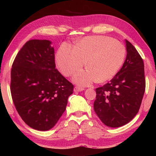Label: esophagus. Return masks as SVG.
<instances>
[{
    "label": "esophagus",
    "mask_w": 156,
    "mask_h": 156,
    "mask_svg": "<svg viewBox=\"0 0 156 156\" xmlns=\"http://www.w3.org/2000/svg\"><path fill=\"white\" fill-rule=\"evenodd\" d=\"M84 89L83 88V87H74V91H77V92L82 91H83Z\"/></svg>",
    "instance_id": "34e87169"
}]
</instances>
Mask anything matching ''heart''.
I'll return each instance as SVG.
<instances>
[{
  "instance_id": "heart-1",
  "label": "heart",
  "mask_w": 156,
  "mask_h": 156,
  "mask_svg": "<svg viewBox=\"0 0 156 156\" xmlns=\"http://www.w3.org/2000/svg\"><path fill=\"white\" fill-rule=\"evenodd\" d=\"M126 50L123 44L107 36L85 37L76 46L63 43L56 54V62L61 72L71 76L86 64L89 69L80 70L73 80L80 85H89L98 80L105 82L112 78L122 67Z\"/></svg>"
}]
</instances>
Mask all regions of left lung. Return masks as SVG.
<instances>
[{
    "instance_id": "left-lung-1",
    "label": "left lung",
    "mask_w": 156,
    "mask_h": 156,
    "mask_svg": "<svg viewBox=\"0 0 156 156\" xmlns=\"http://www.w3.org/2000/svg\"><path fill=\"white\" fill-rule=\"evenodd\" d=\"M125 42L126 57L122 67L109 83L96 89L94 111L110 127H120L135 117L145 91L143 60L133 44Z\"/></svg>"
}]
</instances>
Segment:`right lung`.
I'll return each instance as SVG.
<instances>
[{
  "label": "right lung",
  "instance_id": "1",
  "mask_svg": "<svg viewBox=\"0 0 156 156\" xmlns=\"http://www.w3.org/2000/svg\"><path fill=\"white\" fill-rule=\"evenodd\" d=\"M47 40H30L18 51L11 70L12 98L18 114L36 130L47 131L65 112L73 85L56 69Z\"/></svg>",
  "mask_w": 156,
  "mask_h": 156
}]
</instances>
